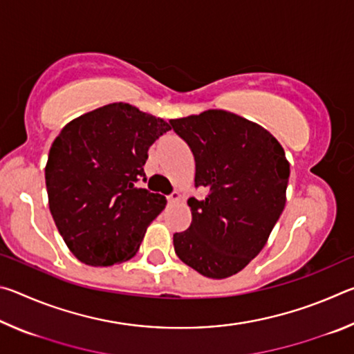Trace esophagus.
I'll list each match as a JSON object with an SVG mask.
<instances>
[{
	"label": "esophagus",
	"instance_id": "esophagus-1",
	"mask_svg": "<svg viewBox=\"0 0 354 354\" xmlns=\"http://www.w3.org/2000/svg\"><path fill=\"white\" fill-rule=\"evenodd\" d=\"M179 198H181V194H179V192H171V194L167 196V200H169V203L171 205V203H176Z\"/></svg>",
	"mask_w": 354,
	"mask_h": 354
}]
</instances>
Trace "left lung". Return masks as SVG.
<instances>
[{"label":"left lung","mask_w":354,"mask_h":354,"mask_svg":"<svg viewBox=\"0 0 354 354\" xmlns=\"http://www.w3.org/2000/svg\"><path fill=\"white\" fill-rule=\"evenodd\" d=\"M195 158L192 223L173 234L179 259L207 278H227L259 254L286 205L289 162L279 142L226 111L170 120Z\"/></svg>","instance_id":"1"}]
</instances>
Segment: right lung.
<instances>
[{
	"instance_id": "obj_1",
	"label": "right lung",
	"mask_w": 354,
	"mask_h": 354,
	"mask_svg": "<svg viewBox=\"0 0 354 354\" xmlns=\"http://www.w3.org/2000/svg\"><path fill=\"white\" fill-rule=\"evenodd\" d=\"M167 131L162 118L113 103L77 117L53 142L45 169L50 211L81 262L107 267L137 253L167 200L136 184L147 181L148 148Z\"/></svg>"
}]
</instances>
